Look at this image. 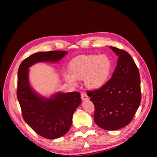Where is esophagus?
I'll list each match as a JSON object with an SVG mask.
<instances>
[{"label":"esophagus","mask_w":157,"mask_h":157,"mask_svg":"<svg viewBox=\"0 0 157 157\" xmlns=\"http://www.w3.org/2000/svg\"><path fill=\"white\" fill-rule=\"evenodd\" d=\"M81 99H82V101H86V100H88V99H89V98H88V96H87L86 94L82 93V94H81Z\"/></svg>","instance_id":"esophagus-1"}]
</instances>
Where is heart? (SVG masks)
Segmentation results:
<instances>
[{"label": "heart", "instance_id": "b5f03b06", "mask_svg": "<svg viewBox=\"0 0 157 157\" xmlns=\"http://www.w3.org/2000/svg\"><path fill=\"white\" fill-rule=\"evenodd\" d=\"M112 69L111 60L106 55H83L71 61L70 72L65 71L63 76L73 86H77L78 80L84 78L87 88L98 89L107 82Z\"/></svg>", "mask_w": 157, "mask_h": 157}]
</instances>
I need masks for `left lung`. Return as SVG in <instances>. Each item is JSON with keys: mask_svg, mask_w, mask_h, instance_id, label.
Instances as JSON below:
<instances>
[{"mask_svg": "<svg viewBox=\"0 0 157 157\" xmlns=\"http://www.w3.org/2000/svg\"><path fill=\"white\" fill-rule=\"evenodd\" d=\"M109 48L118 57L112 77L102 87L87 94L95 106L96 124L104 130H117L129 124L140 105V77L128 52Z\"/></svg>", "mask_w": 157, "mask_h": 157, "instance_id": "1", "label": "left lung"}]
</instances>
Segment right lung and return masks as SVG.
<instances>
[{
  "label": "right lung",
  "mask_w": 157,
  "mask_h": 157,
  "mask_svg": "<svg viewBox=\"0 0 157 157\" xmlns=\"http://www.w3.org/2000/svg\"><path fill=\"white\" fill-rule=\"evenodd\" d=\"M66 51L36 52L23 60L17 71V97L25 122L39 136L54 140L64 136L72 124L73 113L81 103L77 92H56L47 98L31 87L29 69L39 62L57 63L67 54Z\"/></svg>",
  "instance_id": "1"
}]
</instances>
